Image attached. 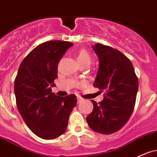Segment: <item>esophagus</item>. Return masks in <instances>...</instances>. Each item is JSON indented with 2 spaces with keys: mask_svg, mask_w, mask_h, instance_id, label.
Masks as SVG:
<instances>
[{
  "mask_svg": "<svg viewBox=\"0 0 157 157\" xmlns=\"http://www.w3.org/2000/svg\"><path fill=\"white\" fill-rule=\"evenodd\" d=\"M83 101V99H82V98L77 97V102L80 103V102H81V101Z\"/></svg>",
  "mask_w": 157,
  "mask_h": 157,
  "instance_id": "1",
  "label": "esophagus"
}]
</instances>
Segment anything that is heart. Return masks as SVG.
Masks as SVG:
<instances>
[{"mask_svg":"<svg viewBox=\"0 0 157 157\" xmlns=\"http://www.w3.org/2000/svg\"><path fill=\"white\" fill-rule=\"evenodd\" d=\"M77 63L80 65L82 64H90L91 56L87 51L81 49L78 51L77 56H76Z\"/></svg>","mask_w":157,"mask_h":157,"instance_id":"heart-1","label":"heart"}]
</instances>
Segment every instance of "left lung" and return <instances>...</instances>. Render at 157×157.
<instances>
[{"instance_id": "1", "label": "left lung", "mask_w": 157, "mask_h": 157, "mask_svg": "<svg viewBox=\"0 0 157 157\" xmlns=\"http://www.w3.org/2000/svg\"><path fill=\"white\" fill-rule=\"evenodd\" d=\"M93 50L99 59V68L93 86L104 91L99 104L87 115L89 127L101 134H112L124 126L136 104L139 81L130 60L109 46L95 44Z\"/></svg>"}]
</instances>
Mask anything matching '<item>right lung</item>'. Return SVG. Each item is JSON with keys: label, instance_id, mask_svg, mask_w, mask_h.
<instances>
[{"label": "right lung", "instance_id": "1", "mask_svg": "<svg viewBox=\"0 0 157 157\" xmlns=\"http://www.w3.org/2000/svg\"><path fill=\"white\" fill-rule=\"evenodd\" d=\"M73 43L48 41L36 47L21 63L15 80L16 105L30 130L43 139H53L66 130L77 97L52 92L58 64Z\"/></svg>", "mask_w": 157, "mask_h": 157}]
</instances>
